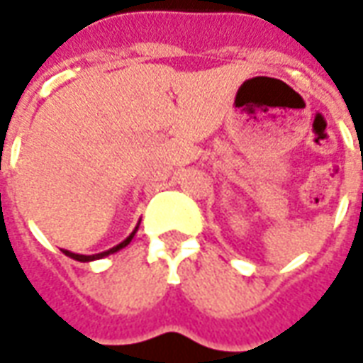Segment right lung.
Returning a JSON list of instances; mask_svg holds the SVG:
<instances>
[{
  "instance_id": "add662e5",
  "label": "right lung",
  "mask_w": 363,
  "mask_h": 363,
  "mask_svg": "<svg viewBox=\"0 0 363 363\" xmlns=\"http://www.w3.org/2000/svg\"><path fill=\"white\" fill-rule=\"evenodd\" d=\"M135 231H138V228L130 233V235L122 241V243H118L116 247H112V249H108V251H104V252H99V255H77V252H72V251H66V249H62V252L66 255V257H69V259H74V260H79V262H91V260H99V259H103V257H108V255H112V252H116L120 251V249H124L132 239H134L135 235Z\"/></svg>"
}]
</instances>
